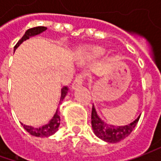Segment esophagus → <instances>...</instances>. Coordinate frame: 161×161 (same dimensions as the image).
I'll use <instances>...</instances> for the list:
<instances>
[{"mask_svg": "<svg viewBox=\"0 0 161 161\" xmlns=\"http://www.w3.org/2000/svg\"><path fill=\"white\" fill-rule=\"evenodd\" d=\"M83 79L84 76L82 74H79L78 76H76L75 80H73V82L71 84V89L72 90H75L77 87H79L80 85H81L82 82H83Z\"/></svg>", "mask_w": 161, "mask_h": 161, "instance_id": "obj_1", "label": "esophagus"}]
</instances>
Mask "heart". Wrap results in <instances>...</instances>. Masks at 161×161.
Here are the masks:
<instances>
[{"label":"heart","instance_id":"b5f03b06","mask_svg":"<svg viewBox=\"0 0 161 161\" xmlns=\"http://www.w3.org/2000/svg\"><path fill=\"white\" fill-rule=\"evenodd\" d=\"M87 52L93 57H98L104 54L105 49L100 47H90L87 49Z\"/></svg>","mask_w":161,"mask_h":161}]
</instances>
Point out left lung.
<instances>
[{"instance_id":"1","label":"left lung","mask_w":161,"mask_h":161,"mask_svg":"<svg viewBox=\"0 0 161 161\" xmlns=\"http://www.w3.org/2000/svg\"><path fill=\"white\" fill-rule=\"evenodd\" d=\"M140 116L141 115H139L133 122L128 124L126 125L114 126V125L105 123L98 116L96 108L93 105L92 112H91V125H92L93 132L96 134L97 137H98L99 139L103 140L107 142L115 143L126 138L127 136L133 132L134 127L136 126L139 121Z\"/></svg>"}]
</instances>
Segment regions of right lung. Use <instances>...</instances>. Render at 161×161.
Masks as SVG:
<instances>
[{
	"label": "right lung",
	"instance_id": "add662e5",
	"mask_svg": "<svg viewBox=\"0 0 161 161\" xmlns=\"http://www.w3.org/2000/svg\"><path fill=\"white\" fill-rule=\"evenodd\" d=\"M47 28L46 27H36V28H32L28 29L24 36L21 37L20 40H19V42L16 44V46L14 47V52L15 50L21 45L24 41H26L28 38H30L31 36H34L36 35L41 34L42 32L46 31ZM69 91V89L67 86L63 87V89L61 90V98H60V102L63 101V99L64 98L67 93ZM60 113L58 112V108L55 112V114H53V118L48 122V124L43 125V126L38 127V128H36L33 126H29V125H23L21 123V125L24 127V129L29 133L31 135L36 136V137H48L50 135H53V133H55L58 131V127L60 125Z\"/></svg>",
	"mask_w": 161,
	"mask_h": 161
}]
</instances>
